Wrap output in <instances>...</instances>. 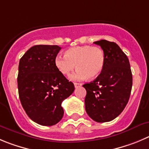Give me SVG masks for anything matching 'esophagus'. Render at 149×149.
Listing matches in <instances>:
<instances>
[{
	"mask_svg": "<svg viewBox=\"0 0 149 149\" xmlns=\"http://www.w3.org/2000/svg\"><path fill=\"white\" fill-rule=\"evenodd\" d=\"M74 86H75V87H76V88H77V87H81V84H80V83H74Z\"/></svg>",
	"mask_w": 149,
	"mask_h": 149,
	"instance_id": "1",
	"label": "esophagus"
}]
</instances>
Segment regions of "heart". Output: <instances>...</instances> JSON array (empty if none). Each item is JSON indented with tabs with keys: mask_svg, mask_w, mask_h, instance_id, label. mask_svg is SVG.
<instances>
[{
	"mask_svg": "<svg viewBox=\"0 0 149 149\" xmlns=\"http://www.w3.org/2000/svg\"><path fill=\"white\" fill-rule=\"evenodd\" d=\"M54 62L64 76H69L75 68H78L70 78L72 80L81 81L87 77L93 79L101 73L104 65V54L98 47H73L67 50L65 56H56Z\"/></svg>",
	"mask_w": 149,
	"mask_h": 149,
	"instance_id": "b5f03b06",
	"label": "heart"
}]
</instances>
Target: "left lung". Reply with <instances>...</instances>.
Instances as JSON below:
<instances>
[{
  "instance_id": "left-lung-1",
  "label": "left lung",
  "mask_w": 149,
  "mask_h": 149,
  "mask_svg": "<svg viewBox=\"0 0 149 149\" xmlns=\"http://www.w3.org/2000/svg\"><path fill=\"white\" fill-rule=\"evenodd\" d=\"M104 54L102 71L92 82L84 84L87 115L98 123L109 122L126 106L132 87V74L128 57L114 42H94Z\"/></svg>"
}]
</instances>
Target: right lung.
<instances>
[{
	"label": "right lung",
	"mask_w": 149,
	"mask_h": 149,
	"mask_svg": "<svg viewBox=\"0 0 149 149\" xmlns=\"http://www.w3.org/2000/svg\"><path fill=\"white\" fill-rule=\"evenodd\" d=\"M58 45H38L29 48L20 59L17 87L20 102L28 116L42 126H53L64 115L62 101L74 91L56 67Z\"/></svg>",
	"instance_id": "obj_1"
}]
</instances>
